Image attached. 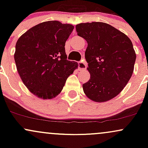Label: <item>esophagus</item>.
Returning <instances> with one entry per match:
<instances>
[{"label":"esophagus","instance_id":"obj_1","mask_svg":"<svg viewBox=\"0 0 148 148\" xmlns=\"http://www.w3.org/2000/svg\"><path fill=\"white\" fill-rule=\"evenodd\" d=\"M87 67V63L85 61H81L79 62V68L81 70H84Z\"/></svg>","mask_w":148,"mask_h":148}]
</instances>
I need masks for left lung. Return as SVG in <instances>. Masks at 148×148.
Returning <instances> with one entry per match:
<instances>
[{"label": "left lung", "mask_w": 148, "mask_h": 148, "mask_svg": "<svg viewBox=\"0 0 148 148\" xmlns=\"http://www.w3.org/2000/svg\"><path fill=\"white\" fill-rule=\"evenodd\" d=\"M78 35L88 42L85 58L90 74L83 89L90 99L106 102L116 97L129 82L136 55L131 40L103 22L76 25Z\"/></svg>", "instance_id": "1"}]
</instances>
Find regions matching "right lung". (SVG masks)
I'll list each match as a JSON object with an SVG mask.
<instances>
[{"mask_svg": "<svg viewBox=\"0 0 148 148\" xmlns=\"http://www.w3.org/2000/svg\"><path fill=\"white\" fill-rule=\"evenodd\" d=\"M74 25L58 21L39 23L18 38L14 55L23 83L40 99H51L62 91L79 64L67 60L64 45Z\"/></svg>", "mask_w": 148, "mask_h": 148, "instance_id": "right-lung-1", "label": "right lung"}]
</instances>
